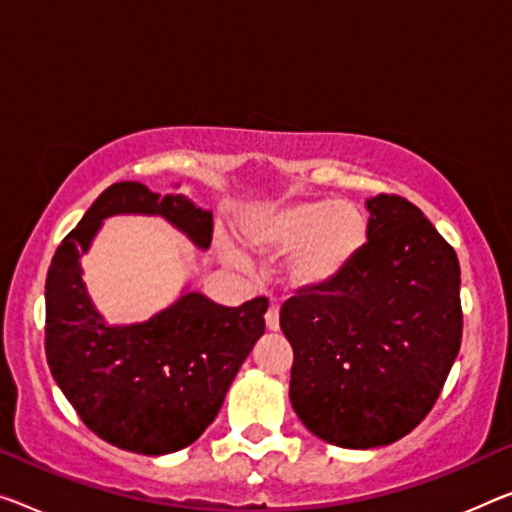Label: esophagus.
I'll return each mask as SVG.
<instances>
[{
    "label": "esophagus",
    "instance_id": "obj_1",
    "mask_svg": "<svg viewBox=\"0 0 512 512\" xmlns=\"http://www.w3.org/2000/svg\"><path fill=\"white\" fill-rule=\"evenodd\" d=\"M265 327L270 329V332H277L279 329V309L274 304L265 313Z\"/></svg>",
    "mask_w": 512,
    "mask_h": 512
}]
</instances>
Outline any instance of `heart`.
I'll use <instances>...</instances> for the list:
<instances>
[{
  "instance_id": "heart-1",
  "label": "heart",
  "mask_w": 512,
  "mask_h": 512,
  "mask_svg": "<svg viewBox=\"0 0 512 512\" xmlns=\"http://www.w3.org/2000/svg\"><path fill=\"white\" fill-rule=\"evenodd\" d=\"M247 245L265 256L293 255L286 281L297 293H318L343 277L368 238L366 212L345 199H300L247 212L240 222ZM222 256L245 267V256L222 242Z\"/></svg>"
}]
</instances>
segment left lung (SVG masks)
Returning a JSON list of instances; mask_svg holds the SVG:
<instances>
[{
	"label": "left lung",
	"mask_w": 512,
	"mask_h": 512,
	"mask_svg": "<svg viewBox=\"0 0 512 512\" xmlns=\"http://www.w3.org/2000/svg\"><path fill=\"white\" fill-rule=\"evenodd\" d=\"M366 245L341 279L281 306L290 403L322 442L377 448L426 419L462 341L460 263L400 196L366 199Z\"/></svg>",
	"instance_id": "left-lung-1"
}]
</instances>
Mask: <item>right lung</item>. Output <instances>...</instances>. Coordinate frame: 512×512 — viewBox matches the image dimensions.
<instances>
[{"instance_id": "add662e5", "label": "right lung", "mask_w": 512, "mask_h": 512, "mask_svg": "<svg viewBox=\"0 0 512 512\" xmlns=\"http://www.w3.org/2000/svg\"><path fill=\"white\" fill-rule=\"evenodd\" d=\"M141 183L107 187L70 231L45 281V355L57 387L86 428L141 455H167L203 435L233 377L265 334V297L240 306L212 302L192 283L144 322H107L84 283L82 256L116 215L160 217L206 251L212 210L178 192Z\"/></svg>"}]
</instances>
